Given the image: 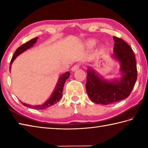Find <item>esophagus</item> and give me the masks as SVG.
I'll list each match as a JSON object with an SVG mask.
<instances>
[{
	"label": "esophagus",
	"mask_w": 148,
	"mask_h": 148,
	"mask_svg": "<svg viewBox=\"0 0 148 148\" xmlns=\"http://www.w3.org/2000/svg\"><path fill=\"white\" fill-rule=\"evenodd\" d=\"M79 64H76V65H74L73 67H72L71 71L72 72H74V71L78 70V69H79Z\"/></svg>",
	"instance_id": "1"
}]
</instances>
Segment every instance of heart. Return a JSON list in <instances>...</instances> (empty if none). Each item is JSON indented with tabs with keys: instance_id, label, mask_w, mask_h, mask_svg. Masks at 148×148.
<instances>
[{
	"instance_id": "1",
	"label": "heart",
	"mask_w": 148,
	"mask_h": 148,
	"mask_svg": "<svg viewBox=\"0 0 148 148\" xmlns=\"http://www.w3.org/2000/svg\"><path fill=\"white\" fill-rule=\"evenodd\" d=\"M96 44H97V42L95 40L90 39L86 42V46L88 47V48H93V47H94L96 45Z\"/></svg>"
}]
</instances>
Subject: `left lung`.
Segmentation results:
<instances>
[{"label": "left lung", "instance_id": "1", "mask_svg": "<svg viewBox=\"0 0 148 148\" xmlns=\"http://www.w3.org/2000/svg\"><path fill=\"white\" fill-rule=\"evenodd\" d=\"M113 39L114 46L112 57L120 64V79L106 81L92 68L87 70L88 95L92 102L99 104L108 105L127 99L137 80V64L133 50L121 38L114 36Z\"/></svg>", "mask_w": 148, "mask_h": 148}]
</instances>
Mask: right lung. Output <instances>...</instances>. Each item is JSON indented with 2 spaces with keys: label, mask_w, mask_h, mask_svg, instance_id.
Listing matches in <instances>:
<instances>
[{
  "label": "right lung",
  "mask_w": 148,
  "mask_h": 148,
  "mask_svg": "<svg viewBox=\"0 0 148 148\" xmlns=\"http://www.w3.org/2000/svg\"><path fill=\"white\" fill-rule=\"evenodd\" d=\"M37 39H38V37H36V38L31 39L29 40V41L24 43L23 45H22L21 46L19 47V48H18L16 50V51L14 52L13 56H12V58L11 59L10 65L12 64V63L13 62L14 60L16 58V56H18L19 55L21 54L22 53L24 52L25 51H26L27 49H29L30 48H31V47H32L34 44L36 42ZM11 65L9 67V69H11ZM69 76H70V72H66L64 74L62 75V76L59 77V79L58 81L57 84H56V85L55 91L52 93V95L51 97H50V98L47 100L46 102L44 103L43 104L39 105V106H31L21 102V103L23 106L27 107V108H32L34 109H41V110L47 109L48 108H49V107L52 106L53 105L55 104L56 103L59 102V100L62 99V97L63 95L62 92H63V90H64V84L66 80H67L69 77Z\"/></svg>",
  "instance_id": "add662e5"
}]
</instances>
